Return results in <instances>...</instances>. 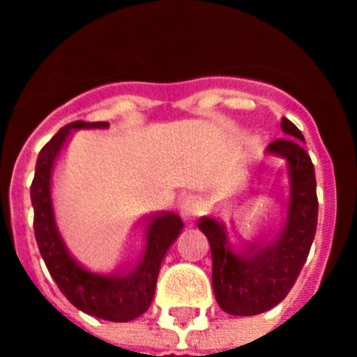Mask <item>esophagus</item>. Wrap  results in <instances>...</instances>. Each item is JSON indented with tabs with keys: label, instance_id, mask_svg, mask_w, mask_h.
I'll use <instances>...</instances> for the list:
<instances>
[{
	"label": "esophagus",
	"instance_id": "obj_1",
	"mask_svg": "<svg viewBox=\"0 0 357 357\" xmlns=\"http://www.w3.org/2000/svg\"><path fill=\"white\" fill-rule=\"evenodd\" d=\"M202 215V208L199 206V202L195 199L188 197L181 202V216L185 220H195Z\"/></svg>",
	"mask_w": 357,
	"mask_h": 357
}]
</instances>
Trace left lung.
<instances>
[{"label": "left lung", "mask_w": 357, "mask_h": 357, "mask_svg": "<svg viewBox=\"0 0 357 357\" xmlns=\"http://www.w3.org/2000/svg\"><path fill=\"white\" fill-rule=\"evenodd\" d=\"M280 128L284 137L266 148L268 155L284 158L287 165L289 199L278 229L246 241L236 252L224 222L202 216L197 224L211 246L216 301L224 312L239 317L268 312L289 294L317 229V185L314 163L303 148L305 137L287 118H282Z\"/></svg>", "instance_id": "8db88e82"}]
</instances>
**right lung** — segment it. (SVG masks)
Instances as JSON below:
<instances>
[{
  "mask_svg": "<svg viewBox=\"0 0 357 357\" xmlns=\"http://www.w3.org/2000/svg\"><path fill=\"white\" fill-rule=\"evenodd\" d=\"M107 126V121L70 123L43 146L31 183V204L35 209L33 227L49 273L75 308L103 321L128 322L144 314L151 305L160 266L169 246L183 231V220L172 211H156L141 218V224H144V246L137 261L121 266L109 275L89 271L73 257L56 224L52 172L72 130Z\"/></svg>",
  "mask_w": 357,
  "mask_h": 357,
  "instance_id": "obj_1",
  "label": "right lung"
}]
</instances>
